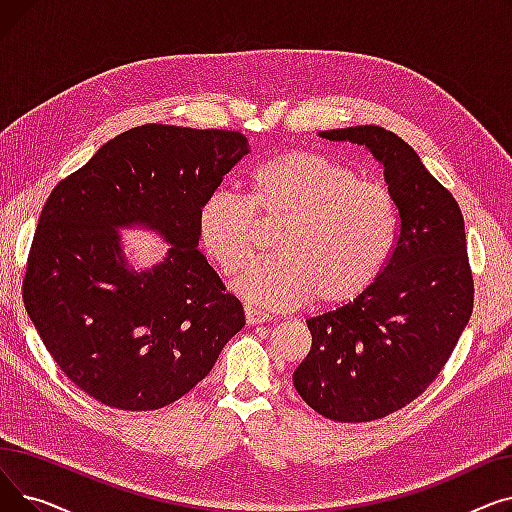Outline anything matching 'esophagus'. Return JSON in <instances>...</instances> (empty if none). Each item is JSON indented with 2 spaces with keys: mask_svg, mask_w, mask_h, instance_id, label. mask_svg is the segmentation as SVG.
Masks as SVG:
<instances>
[{
  "mask_svg": "<svg viewBox=\"0 0 512 512\" xmlns=\"http://www.w3.org/2000/svg\"><path fill=\"white\" fill-rule=\"evenodd\" d=\"M245 317H247V324H251V326L265 324V321H272V315H270V313L253 309V307H245Z\"/></svg>",
  "mask_w": 512,
  "mask_h": 512,
  "instance_id": "34e87169",
  "label": "esophagus"
}]
</instances>
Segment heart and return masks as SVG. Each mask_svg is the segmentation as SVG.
Segmentation results:
<instances>
[{"label": "heart", "instance_id": "obj_1", "mask_svg": "<svg viewBox=\"0 0 512 512\" xmlns=\"http://www.w3.org/2000/svg\"><path fill=\"white\" fill-rule=\"evenodd\" d=\"M255 213L282 220L278 253L251 261L232 290L265 309L357 301L384 272L400 224L386 184L361 180L355 168L315 151L280 153L249 176V201L220 188L199 207V240L224 274L247 263Z\"/></svg>", "mask_w": 512, "mask_h": 512}]
</instances>
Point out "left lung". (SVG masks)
Returning <instances> with one entry per match:
<instances>
[{
    "label": "left lung",
    "mask_w": 512,
    "mask_h": 512,
    "mask_svg": "<svg viewBox=\"0 0 512 512\" xmlns=\"http://www.w3.org/2000/svg\"><path fill=\"white\" fill-rule=\"evenodd\" d=\"M365 147L398 205V236L380 278L353 303L307 319L311 351L292 382L332 421L382 419L436 380L473 311L465 222L419 155L382 126L321 130Z\"/></svg>",
    "instance_id": "8db88e82"
}]
</instances>
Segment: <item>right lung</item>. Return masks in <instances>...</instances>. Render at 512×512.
<instances>
[{
	"mask_svg": "<svg viewBox=\"0 0 512 512\" xmlns=\"http://www.w3.org/2000/svg\"><path fill=\"white\" fill-rule=\"evenodd\" d=\"M251 151L232 130L130 128L53 188L22 282L49 355L107 407L155 411L193 390L245 326L199 251L197 213ZM145 227L171 249L147 271L120 229Z\"/></svg>",
	"mask_w": 512,
	"mask_h": 512,
	"instance_id": "1",
	"label": "right lung"
}]
</instances>
